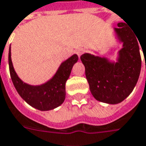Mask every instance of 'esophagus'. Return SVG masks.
I'll list each match as a JSON object with an SVG mask.
<instances>
[{
  "mask_svg": "<svg viewBox=\"0 0 146 146\" xmlns=\"http://www.w3.org/2000/svg\"><path fill=\"white\" fill-rule=\"evenodd\" d=\"M83 53H84V50L81 48L77 49V50H76V54H77V55H78V57H79V58H80V56H81V54H82Z\"/></svg>",
  "mask_w": 146,
  "mask_h": 146,
  "instance_id": "obj_1",
  "label": "esophagus"
}]
</instances>
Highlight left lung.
I'll list each match as a JSON object with an SVG mask.
<instances>
[{
	"label": "left lung",
	"mask_w": 146,
	"mask_h": 146,
	"mask_svg": "<svg viewBox=\"0 0 146 146\" xmlns=\"http://www.w3.org/2000/svg\"><path fill=\"white\" fill-rule=\"evenodd\" d=\"M118 27L114 30L123 48L116 62L88 53L80 56L91 93L96 100L109 104L121 103L132 92L141 67L136 35L126 23H119Z\"/></svg>",
	"instance_id": "1"
}]
</instances>
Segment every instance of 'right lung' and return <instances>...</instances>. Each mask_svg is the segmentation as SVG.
Returning <instances> with one entry per match:
<instances>
[{
    "mask_svg": "<svg viewBox=\"0 0 146 146\" xmlns=\"http://www.w3.org/2000/svg\"><path fill=\"white\" fill-rule=\"evenodd\" d=\"M78 56L73 54L63 62L50 80L40 85L24 83L16 74L11 59V47L9 52V66L13 83L23 100L39 111H50L59 107L66 98V82L70 77L73 65Z\"/></svg>",
    "mask_w": 146,
    "mask_h": 146,
    "instance_id": "obj_1",
    "label": "right lung"
}]
</instances>
